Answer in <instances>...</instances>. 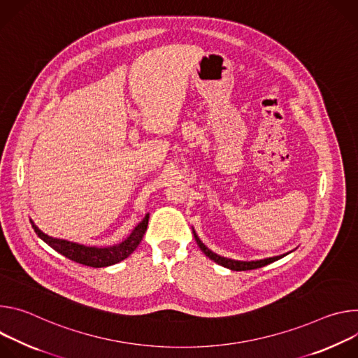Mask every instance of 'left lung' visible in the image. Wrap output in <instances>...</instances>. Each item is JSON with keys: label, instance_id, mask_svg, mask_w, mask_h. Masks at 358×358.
Segmentation results:
<instances>
[{"label": "left lung", "instance_id": "8db88e82", "mask_svg": "<svg viewBox=\"0 0 358 358\" xmlns=\"http://www.w3.org/2000/svg\"><path fill=\"white\" fill-rule=\"evenodd\" d=\"M193 236H194V239H196V243H197V246L201 248V250L210 259V260H213V262H216L217 264H220V266H223V267H227V268H230V270H234V271H243V270H252V268H259V267H263V266H266V264H270V263H273V262H275V260H279V259H282V257H285L286 255H289V253H286V255H280V256H274V257H268V259H263V260H253V262H241V260H233V259H227V257H222V256H219V255H216V253H213L210 249H208L202 242H201V239L199 237H197V234H196V231L193 230Z\"/></svg>", "mask_w": 358, "mask_h": 358}]
</instances>
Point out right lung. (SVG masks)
<instances>
[{
    "label": "right lung",
    "instance_id": "right-lung-1",
    "mask_svg": "<svg viewBox=\"0 0 358 358\" xmlns=\"http://www.w3.org/2000/svg\"><path fill=\"white\" fill-rule=\"evenodd\" d=\"M29 222L39 239H43L55 252L61 253L62 256L68 257L69 260H73L79 264L90 266V267H106V266L122 262L124 259H127L129 255L134 253V250L139 246L142 237L146 231L149 215H146L143 217V220L132 230V233L127 237L122 243L115 245V246H108V248L85 246V245H79V243L64 241V239H57V237H51V236L45 234L44 231L39 230L31 219H29Z\"/></svg>",
    "mask_w": 358,
    "mask_h": 358
}]
</instances>
